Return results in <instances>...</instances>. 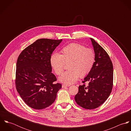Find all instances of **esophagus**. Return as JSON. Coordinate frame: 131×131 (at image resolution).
I'll list each match as a JSON object with an SVG mask.
<instances>
[{"label": "esophagus", "mask_w": 131, "mask_h": 131, "mask_svg": "<svg viewBox=\"0 0 131 131\" xmlns=\"http://www.w3.org/2000/svg\"><path fill=\"white\" fill-rule=\"evenodd\" d=\"M70 85H64V84H62V88H65V87H69Z\"/></svg>", "instance_id": "34e87169"}]
</instances>
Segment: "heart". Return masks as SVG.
Wrapping results in <instances>:
<instances>
[{"instance_id": "obj_1", "label": "heart", "mask_w": 131, "mask_h": 131, "mask_svg": "<svg viewBox=\"0 0 131 131\" xmlns=\"http://www.w3.org/2000/svg\"><path fill=\"white\" fill-rule=\"evenodd\" d=\"M61 54L53 53L50 58L51 67L57 75H61L66 63L69 71L59 78V81L67 85L74 83L80 77L83 78L88 75L93 68L95 53L91 48L78 43H71L63 47Z\"/></svg>"}]
</instances>
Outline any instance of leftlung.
I'll return each mask as SVG.
<instances>
[{"instance_id": "8db88e82", "label": "left lung", "mask_w": 131, "mask_h": 131, "mask_svg": "<svg viewBox=\"0 0 131 131\" xmlns=\"http://www.w3.org/2000/svg\"><path fill=\"white\" fill-rule=\"evenodd\" d=\"M95 53V62L90 73L79 86L75 95L76 103L82 107L93 110L102 104L112 92L113 87V65L106 51L93 39L90 38ZM89 82L85 86V83Z\"/></svg>"}]
</instances>
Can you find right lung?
Masks as SVG:
<instances>
[{
	"mask_svg": "<svg viewBox=\"0 0 131 131\" xmlns=\"http://www.w3.org/2000/svg\"><path fill=\"white\" fill-rule=\"evenodd\" d=\"M62 39H38L24 49L17 62L15 84L24 102L35 110H42L56 100L61 84L55 83L50 58Z\"/></svg>",
	"mask_w": 131,
	"mask_h": 131,
	"instance_id": "add662e5",
	"label": "right lung"
}]
</instances>
